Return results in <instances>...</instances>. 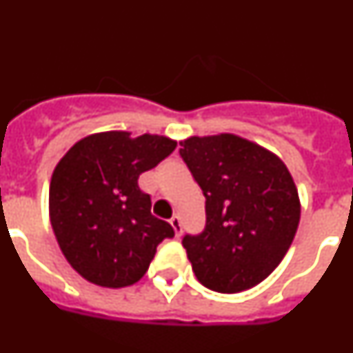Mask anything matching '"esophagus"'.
<instances>
[{"instance_id":"obj_1","label":"esophagus","mask_w":353,"mask_h":353,"mask_svg":"<svg viewBox=\"0 0 353 353\" xmlns=\"http://www.w3.org/2000/svg\"><path fill=\"white\" fill-rule=\"evenodd\" d=\"M170 223H171V226H173V230H174V235L179 236L180 233H182V221H180L179 215H173V217L170 219Z\"/></svg>"}]
</instances>
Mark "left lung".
I'll use <instances>...</instances> for the list:
<instances>
[{
	"instance_id": "obj_1",
	"label": "left lung",
	"mask_w": 353,
	"mask_h": 353,
	"mask_svg": "<svg viewBox=\"0 0 353 353\" xmlns=\"http://www.w3.org/2000/svg\"><path fill=\"white\" fill-rule=\"evenodd\" d=\"M180 146L207 198L205 232L182 240L198 281L221 293L256 286L297 233L301 199L292 173L274 152L236 134L191 136Z\"/></svg>"
}]
</instances>
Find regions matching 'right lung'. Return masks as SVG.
Wrapping results in <instances>:
<instances>
[{
    "mask_svg": "<svg viewBox=\"0 0 353 353\" xmlns=\"http://www.w3.org/2000/svg\"><path fill=\"white\" fill-rule=\"evenodd\" d=\"M176 141L127 130L90 134L68 148L49 185V219L63 256L86 281L104 288L138 283L157 245L174 235L152 215L139 174L171 154Z\"/></svg>",
    "mask_w": 353,
    "mask_h": 353,
    "instance_id": "1",
    "label": "right lung"
}]
</instances>
